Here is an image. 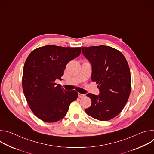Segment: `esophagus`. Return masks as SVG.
<instances>
[{"instance_id": "34e87169", "label": "esophagus", "mask_w": 154, "mask_h": 154, "mask_svg": "<svg viewBox=\"0 0 154 154\" xmlns=\"http://www.w3.org/2000/svg\"><path fill=\"white\" fill-rule=\"evenodd\" d=\"M79 97L80 98H83V97H85V94H81V93H79Z\"/></svg>"}]
</instances>
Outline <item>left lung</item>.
<instances>
[{
  "mask_svg": "<svg viewBox=\"0 0 154 154\" xmlns=\"http://www.w3.org/2000/svg\"><path fill=\"white\" fill-rule=\"evenodd\" d=\"M82 53L92 65L91 80L98 84L99 96H86L91 105L85 112L99 121L110 120L123 109L131 91L128 63L118 50L109 46L83 47Z\"/></svg>",
  "mask_w": 154,
  "mask_h": 154,
  "instance_id": "obj_1",
  "label": "left lung"
}]
</instances>
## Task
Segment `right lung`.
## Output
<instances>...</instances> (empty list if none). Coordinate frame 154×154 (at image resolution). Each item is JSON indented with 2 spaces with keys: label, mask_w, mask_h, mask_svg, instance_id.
<instances>
[{
  "label": "right lung",
  "mask_w": 154,
  "mask_h": 154,
  "mask_svg": "<svg viewBox=\"0 0 154 154\" xmlns=\"http://www.w3.org/2000/svg\"><path fill=\"white\" fill-rule=\"evenodd\" d=\"M81 49L47 45L33 50L26 59L23 89L32 112L41 120L54 122L61 119L77 99L76 91H65L55 81L61 79L66 66L80 55Z\"/></svg>",
  "instance_id": "add662e5"
}]
</instances>
